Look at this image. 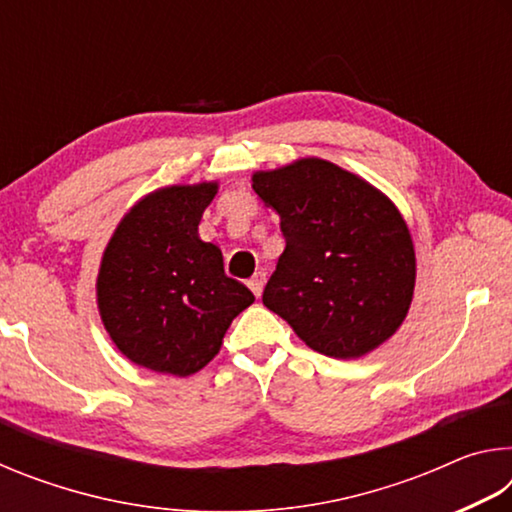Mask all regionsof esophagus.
Here are the masks:
<instances>
[{
    "mask_svg": "<svg viewBox=\"0 0 512 512\" xmlns=\"http://www.w3.org/2000/svg\"><path fill=\"white\" fill-rule=\"evenodd\" d=\"M264 284H266V273L264 271H257L253 277H250L248 280V287H250V291L255 293V296L259 298L262 296V291H264Z\"/></svg>",
    "mask_w": 512,
    "mask_h": 512,
    "instance_id": "34e87169",
    "label": "esophagus"
}]
</instances>
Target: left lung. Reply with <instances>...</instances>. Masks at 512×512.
<instances>
[{"label": "left lung", "mask_w": 512, "mask_h": 512, "mask_svg": "<svg viewBox=\"0 0 512 512\" xmlns=\"http://www.w3.org/2000/svg\"><path fill=\"white\" fill-rule=\"evenodd\" d=\"M253 189L287 244L264 305L325 357L357 359L391 339L415 287L413 241L395 205L318 158L259 171Z\"/></svg>", "instance_id": "obj_1"}]
</instances>
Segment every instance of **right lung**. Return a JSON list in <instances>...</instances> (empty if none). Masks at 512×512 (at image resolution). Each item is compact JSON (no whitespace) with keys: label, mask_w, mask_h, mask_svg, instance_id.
Here are the masks:
<instances>
[{"label":"right lung","mask_w":512,"mask_h":512,"mask_svg":"<svg viewBox=\"0 0 512 512\" xmlns=\"http://www.w3.org/2000/svg\"><path fill=\"white\" fill-rule=\"evenodd\" d=\"M216 183L164 187L117 225L103 253L101 320L137 366L187 377L214 359L232 320L255 302L223 273L221 250L198 239Z\"/></svg>","instance_id":"1"}]
</instances>
